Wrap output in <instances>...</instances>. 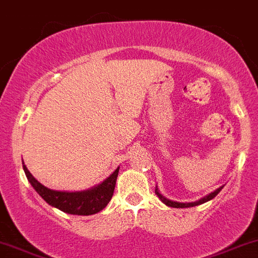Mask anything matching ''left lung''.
<instances>
[{
    "instance_id": "left-lung-1",
    "label": "left lung",
    "mask_w": 258,
    "mask_h": 258,
    "mask_svg": "<svg viewBox=\"0 0 258 258\" xmlns=\"http://www.w3.org/2000/svg\"><path fill=\"white\" fill-rule=\"evenodd\" d=\"M222 187H223V186H222ZM222 187H220V188H217V189H216L215 192H212V194H210L209 196L204 197V199H201V200H200V201L191 202V204H179V202L170 201V200L165 199V197H163L162 195H161L160 192L157 191V187H156L155 191H156V194H157V196L160 197V199H161V201H162L163 204H165V205H167V206H170V207H175V209H186V207H195V206H199V205H202V204H205V202L210 201V200L215 199V197L217 196V195H218V192H220L221 189H222Z\"/></svg>"
}]
</instances>
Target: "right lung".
Segmentation results:
<instances>
[{
	"label": "right lung",
	"mask_w": 258,
	"mask_h": 258,
	"mask_svg": "<svg viewBox=\"0 0 258 258\" xmlns=\"http://www.w3.org/2000/svg\"><path fill=\"white\" fill-rule=\"evenodd\" d=\"M23 170L33 188L48 205L70 215L90 216L102 211L111 201L119 168H117L112 175L101 184L82 192H61L49 189L33 177L25 165H23Z\"/></svg>",
	"instance_id": "add662e5"
}]
</instances>
